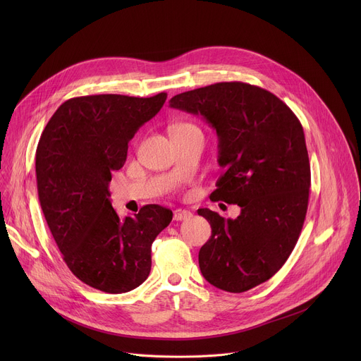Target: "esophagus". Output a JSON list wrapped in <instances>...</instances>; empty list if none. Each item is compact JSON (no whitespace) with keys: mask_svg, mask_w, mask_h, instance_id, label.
<instances>
[{"mask_svg":"<svg viewBox=\"0 0 361 361\" xmlns=\"http://www.w3.org/2000/svg\"><path fill=\"white\" fill-rule=\"evenodd\" d=\"M191 216H192L191 212H188V210H185V209H177V210H174L173 220H174V221H181V220L190 219Z\"/></svg>","mask_w":361,"mask_h":361,"instance_id":"34e87169","label":"esophagus"}]
</instances>
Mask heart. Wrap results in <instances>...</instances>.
Instances as JSON below:
<instances>
[{
  "label": "heart",
  "instance_id": "obj_1",
  "mask_svg": "<svg viewBox=\"0 0 361 361\" xmlns=\"http://www.w3.org/2000/svg\"><path fill=\"white\" fill-rule=\"evenodd\" d=\"M184 130H198V128L195 126L190 124V123H180V124L173 127V133L174 131H184Z\"/></svg>",
  "mask_w": 361,
  "mask_h": 361
}]
</instances>
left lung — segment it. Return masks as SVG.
<instances>
[{
	"label": "left lung",
	"instance_id": "left-lung-1",
	"mask_svg": "<svg viewBox=\"0 0 361 361\" xmlns=\"http://www.w3.org/2000/svg\"><path fill=\"white\" fill-rule=\"evenodd\" d=\"M170 107L201 116L217 133L223 174L210 200L237 204V219L200 209L212 237L198 252L214 287L243 293L271 279L301 233L310 161L295 114L273 92L240 81L185 91Z\"/></svg>",
	"mask_w": 361,
	"mask_h": 361
}]
</instances>
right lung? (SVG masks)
Instances as JSON below:
<instances>
[{
    "label": "right lung",
    "instance_id": "1",
    "mask_svg": "<svg viewBox=\"0 0 361 361\" xmlns=\"http://www.w3.org/2000/svg\"><path fill=\"white\" fill-rule=\"evenodd\" d=\"M166 98V92L70 98L49 118L37 147L38 198L63 260L77 279L104 293H127L147 280L151 244L173 220V212L159 204L121 220L109 191L130 140Z\"/></svg>",
    "mask_w": 361,
    "mask_h": 361
}]
</instances>
